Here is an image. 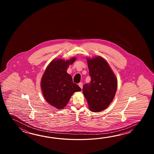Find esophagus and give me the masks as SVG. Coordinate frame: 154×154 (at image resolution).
I'll return each instance as SVG.
<instances>
[{
    "instance_id": "1",
    "label": "esophagus",
    "mask_w": 154,
    "mask_h": 154,
    "mask_svg": "<svg viewBox=\"0 0 154 154\" xmlns=\"http://www.w3.org/2000/svg\"><path fill=\"white\" fill-rule=\"evenodd\" d=\"M79 86H80V88L82 89V87H83V84H82V82H80V83H79Z\"/></svg>"
}]
</instances>
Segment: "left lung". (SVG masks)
<instances>
[{"label": "left lung", "mask_w": 154, "mask_h": 154, "mask_svg": "<svg viewBox=\"0 0 154 154\" xmlns=\"http://www.w3.org/2000/svg\"><path fill=\"white\" fill-rule=\"evenodd\" d=\"M91 82L84 85L82 92L92 112L107 108L115 97L117 80L108 63L101 57L87 58Z\"/></svg>", "instance_id": "8db88e82"}]
</instances>
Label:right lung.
Instances as JSON below:
<instances>
[{"label": "right lung", "instance_id": "add662e5", "mask_svg": "<svg viewBox=\"0 0 154 154\" xmlns=\"http://www.w3.org/2000/svg\"><path fill=\"white\" fill-rule=\"evenodd\" d=\"M75 60V57L67 60L54 59L49 63L43 75L41 88L43 96L46 101L57 109L64 108L72 95L82 90L66 72L69 65Z\"/></svg>", "mask_w": 154, "mask_h": 154}]
</instances>
